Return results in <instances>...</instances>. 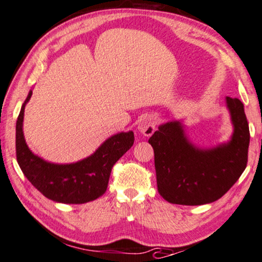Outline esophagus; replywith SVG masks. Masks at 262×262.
I'll list each match as a JSON object with an SVG mask.
<instances>
[{
	"label": "esophagus",
	"mask_w": 262,
	"mask_h": 262,
	"mask_svg": "<svg viewBox=\"0 0 262 262\" xmlns=\"http://www.w3.org/2000/svg\"><path fill=\"white\" fill-rule=\"evenodd\" d=\"M139 130L142 133L144 136H150L155 132V121L153 118L148 116L144 118L139 124Z\"/></svg>",
	"instance_id": "esophagus-1"
}]
</instances>
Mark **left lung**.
<instances>
[{
  "mask_svg": "<svg viewBox=\"0 0 262 262\" xmlns=\"http://www.w3.org/2000/svg\"><path fill=\"white\" fill-rule=\"evenodd\" d=\"M234 134L214 149L194 148L179 122L159 127L148 142L154 149L158 190L170 204L198 206L214 202L231 189L247 166L249 128L244 104L227 97Z\"/></svg>",
  "mask_w": 262,
  "mask_h": 262,
  "instance_id": "8db88e82",
  "label": "left lung"
}]
</instances>
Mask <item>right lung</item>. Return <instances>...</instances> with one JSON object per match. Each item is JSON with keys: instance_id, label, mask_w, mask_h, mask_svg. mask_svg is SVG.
<instances>
[{"instance_id": "obj_1", "label": "right lung", "mask_w": 262, "mask_h": 262, "mask_svg": "<svg viewBox=\"0 0 262 262\" xmlns=\"http://www.w3.org/2000/svg\"><path fill=\"white\" fill-rule=\"evenodd\" d=\"M29 93L16 122V159L26 178L38 192L62 204H85L106 192L113 166L134 143V133H120L108 139L89 158L70 165H54L34 155L22 132Z\"/></svg>"}]
</instances>
